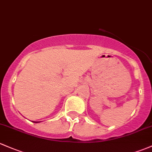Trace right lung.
I'll return each instance as SVG.
<instances>
[{
	"instance_id": "1",
	"label": "right lung",
	"mask_w": 152,
	"mask_h": 152,
	"mask_svg": "<svg viewBox=\"0 0 152 152\" xmlns=\"http://www.w3.org/2000/svg\"><path fill=\"white\" fill-rule=\"evenodd\" d=\"M33 122H35V123H37V122H34V121H33Z\"/></svg>"
}]
</instances>
